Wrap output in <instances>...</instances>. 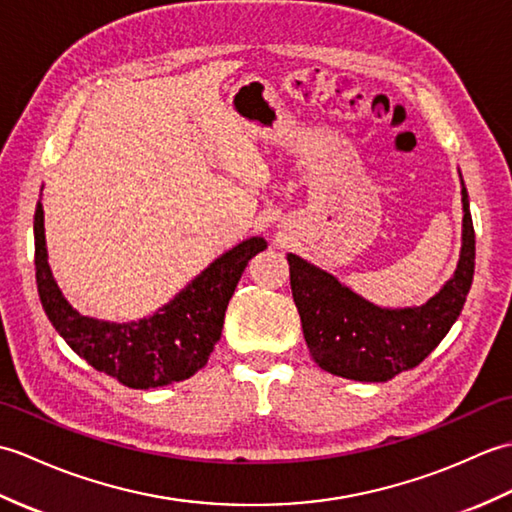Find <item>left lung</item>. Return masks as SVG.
Instances as JSON below:
<instances>
[{
	"instance_id": "obj_1",
	"label": "left lung",
	"mask_w": 512,
	"mask_h": 512,
	"mask_svg": "<svg viewBox=\"0 0 512 512\" xmlns=\"http://www.w3.org/2000/svg\"><path fill=\"white\" fill-rule=\"evenodd\" d=\"M462 184V247L453 276L420 306L385 309L361 298L333 274L287 254L293 302L311 357L337 377L381 383L416 368L458 320L473 282L475 232Z\"/></svg>"
}]
</instances>
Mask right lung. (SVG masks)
Instances as JSON below:
<instances>
[{"label": "right lung", "instance_id": "obj_1", "mask_svg": "<svg viewBox=\"0 0 512 512\" xmlns=\"http://www.w3.org/2000/svg\"><path fill=\"white\" fill-rule=\"evenodd\" d=\"M263 249V236L247 238L210 263L153 315L116 324L81 315L63 298L48 265L41 201L34 210V265L45 315L78 357L133 390L184 381L206 366L221 339L225 309L238 280Z\"/></svg>", "mask_w": 512, "mask_h": 512}]
</instances>
